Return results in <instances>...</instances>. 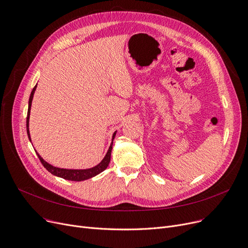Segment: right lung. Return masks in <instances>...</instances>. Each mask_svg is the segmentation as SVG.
Masks as SVG:
<instances>
[{"instance_id": "1", "label": "right lung", "mask_w": 248, "mask_h": 248, "mask_svg": "<svg viewBox=\"0 0 248 248\" xmlns=\"http://www.w3.org/2000/svg\"><path fill=\"white\" fill-rule=\"evenodd\" d=\"M36 87L37 85L33 88V91L30 95V99H29V107H28V114H27V134L29 139L31 141V137H30V132H29V119H30V110H31V105H32V100L34 97V93L36 90ZM116 135V132L113 134V138H112V143L109 147V150L106 154V156L104 157V159L102 160V161L95 167L90 168V169H84V170H74V169H63V168H58V167H54L51 164L47 163L45 160H44L37 152V155L40 159L41 163L43 164V166L45 167L50 173H52L53 175H56L58 177H61L67 180H71V181H83L86 179H89L92 178L94 176H96L97 174L101 173L102 171H104L109 163H110V159H111V151H112V145H113V140L114 137Z\"/></svg>"}]
</instances>
